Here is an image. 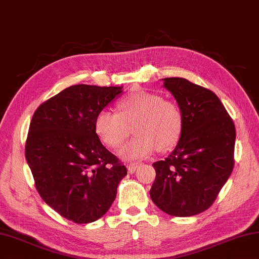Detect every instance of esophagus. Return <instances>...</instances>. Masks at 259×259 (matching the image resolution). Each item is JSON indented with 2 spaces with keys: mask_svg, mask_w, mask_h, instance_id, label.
Wrapping results in <instances>:
<instances>
[{
  "mask_svg": "<svg viewBox=\"0 0 259 259\" xmlns=\"http://www.w3.org/2000/svg\"><path fill=\"white\" fill-rule=\"evenodd\" d=\"M140 165L139 163H137V162H131V163H128V171L130 172V173H134L136 170H137L138 168V166Z\"/></svg>",
  "mask_w": 259,
  "mask_h": 259,
  "instance_id": "obj_1",
  "label": "esophagus"
}]
</instances>
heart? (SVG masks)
<instances>
[{
    "mask_svg": "<svg viewBox=\"0 0 259 259\" xmlns=\"http://www.w3.org/2000/svg\"><path fill=\"white\" fill-rule=\"evenodd\" d=\"M117 111L98 112L94 129L106 146L117 148L134 126L137 136L120 149L122 158L135 161L150 156L156 149L165 152L180 138L183 128L180 107L158 94L145 91L130 94L117 103Z\"/></svg>",
    "mask_w": 259,
    "mask_h": 259,
    "instance_id": "heart-1",
    "label": "heart"
}]
</instances>
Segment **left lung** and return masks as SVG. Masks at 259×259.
Wrapping results in <instances>:
<instances>
[{
	"instance_id": "obj_1",
	"label": "left lung",
	"mask_w": 259,
	"mask_h": 259,
	"mask_svg": "<svg viewBox=\"0 0 259 259\" xmlns=\"http://www.w3.org/2000/svg\"><path fill=\"white\" fill-rule=\"evenodd\" d=\"M177 100L183 128L173 152L153 163L149 191L157 207L172 216H192L209 208L234 165L236 128L220 98L185 78H164Z\"/></svg>"
}]
</instances>
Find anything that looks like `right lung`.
<instances>
[{"label":"right lung","mask_w":259,"mask_h":259,"mask_svg":"<svg viewBox=\"0 0 259 259\" xmlns=\"http://www.w3.org/2000/svg\"><path fill=\"white\" fill-rule=\"evenodd\" d=\"M120 94L122 86L74 84L32 115L25 153L36 189L50 207L74 223L101 219L126 176V167L94 129L96 114Z\"/></svg>","instance_id":"1"}]
</instances>
